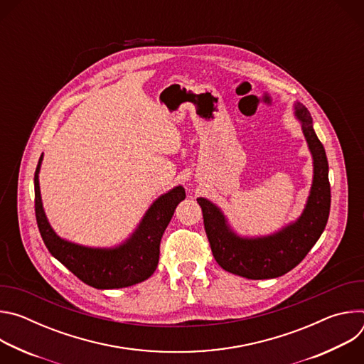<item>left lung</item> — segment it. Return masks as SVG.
Segmentation results:
<instances>
[{
  "instance_id": "1",
  "label": "left lung",
  "mask_w": 364,
  "mask_h": 364,
  "mask_svg": "<svg viewBox=\"0 0 364 364\" xmlns=\"http://www.w3.org/2000/svg\"><path fill=\"white\" fill-rule=\"evenodd\" d=\"M294 109L314 166L306 204L295 222L274 235L242 237L232 230L216 204L203 197L197 198L216 262L225 271L247 279L278 278L294 269L320 239L328 220L331 191L326 149L313 128L309 111L299 102Z\"/></svg>"
}]
</instances>
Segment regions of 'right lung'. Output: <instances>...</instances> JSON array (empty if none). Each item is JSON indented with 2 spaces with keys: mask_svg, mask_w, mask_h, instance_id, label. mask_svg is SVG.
<instances>
[{
  "mask_svg": "<svg viewBox=\"0 0 364 364\" xmlns=\"http://www.w3.org/2000/svg\"><path fill=\"white\" fill-rule=\"evenodd\" d=\"M43 154L34 174V207L40 235L48 252L85 284L97 289H115L148 279L157 269L160 242L176 207L186 198L181 186L155 200L135 232L115 247H89L62 239L51 229L41 203L38 173Z\"/></svg>",
  "mask_w": 364,
  "mask_h": 364,
  "instance_id": "1",
  "label": "right lung"
}]
</instances>
